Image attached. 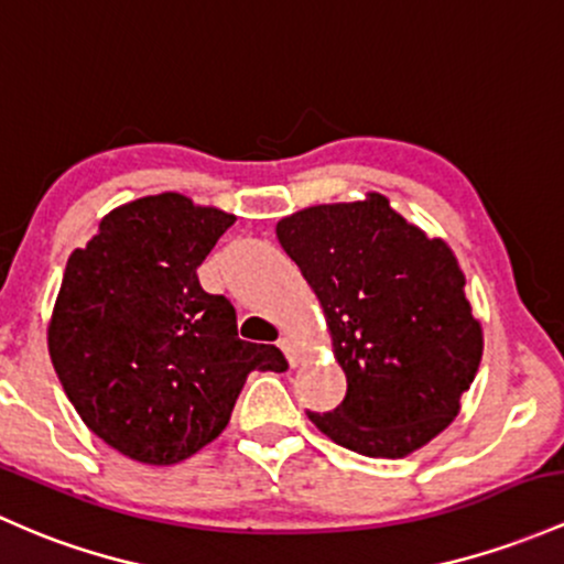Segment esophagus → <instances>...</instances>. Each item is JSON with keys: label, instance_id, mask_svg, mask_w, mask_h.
<instances>
[{"label": "esophagus", "instance_id": "1", "mask_svg": "<svg viewBox=\"0 0 564 564\" xmlns=\"http://www.w3.org/2000/svg\"><path fill=\"white\" fill-rule=\"evenodd\" d=\"M280 349H282V352H284V357H288V362H290V366H295V362H299V352H295L293 341H290L288 336L280 338Z\"/></svg>", "mask_w": 564, "mask_h": 564}]
</instances>
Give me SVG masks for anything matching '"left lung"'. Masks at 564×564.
<instances>
[{
	"label": "left lung",
	"instance_id": "8db88e82",
	"mask_svg": "<svg viewBox=\"0 0 564 564\" xmlns=\"http://www.w3.org/2000/svg\"><path fill=\"white\" fill-rule=\"evenodd\" d=\"M276 239L317 293L347 373L344 401L308 420L344 449L390 459L449 427L484 341L446 241L379 193L295 212L276 223Z\"/></svg>",
	"mask_w": 564,
	"mask_h": 564
}]
</instances>
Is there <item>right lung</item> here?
<instances>
[{
  "mask_svg": "<svg viewBox=\"0 0 564 564\" xmlns=\"http://www.w3.org/2000/svg\"><path fill=\"white\" fill-rule=\"evenodd\" d=\"M236 217L180 193L112 209L66 260L47 328L64 392L105 444L174 465L215 441L250 371H284L271 344L241 341L236 308L196 269Z\"/></svg>",
  "mask_w": 564,
  "mask_h": 564,
  "instance_id": "right-lung-1",
  "label": "right lung"
}]
</instances>
